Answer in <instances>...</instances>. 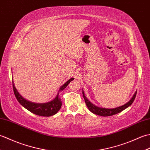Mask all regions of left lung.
<instances>
[{
  "instance_id": "obj_1",
  "label": "left lung",
  "mask_w": 150,
  "mask_h": 150,
  "mask_svg": "<svg viewBox=\"0 0 150 150\" xmlns=\"http://www.w3.org/2000/svg\"><path fill=\"white\" fill-rule=\"evenodd\" d=\"M82 95H83V97L84 98L87 107L88 108V109L90 110L91 112L95 115H98L100 116H103V117H108V116H111L113 115H115L117 113H119L121 111H123L124 110H125L126 108L129 107V106H131L132 104L133 103L134 101L136 95H137V91L135 93V94L133 95V96L132 98L130 99V100L126 104L122 105V106L117 107L115 108H113V109H108V108H100V107H97L96 106H95L94 104H92L91 102L85 96V94L84 93V91L82 90Z\"/></svg>"
}]
</instances>
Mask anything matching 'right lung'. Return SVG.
Here are the masks:
<instances>
[{
	"instance_id": "right-lung-1",
	"label": "right lung",
	"mask_w": 150,
	"mask_h": 150,
	"mask_svg": "<svg viewBox=\"0 0 150 150\" xmlns=\"http://www.w3.org/2000/svg\"><path fill=\"white\" fill-rule=\"evenodd\" d=\"M74 79L71 78L70 79L69 81L65 82L61 87L60 88L59 91H62L69 84V83ZM13 88L14 94L17 98L18 102L20 103L22 106L24 107L26 109L30 112L33 113L39 116H43V117H50L52 116L53 115L56 114L59 110L60 109L62 106V102L60 100V98L59 97V93L57 94L56 97L52 101L49 102L47 103H42V104H38V103H31V102L28 101L25 99L24 98L22 97L21 95L19 94L17 89L15 88V85L13 81Z\"/></svg>"
}]
</instances>
